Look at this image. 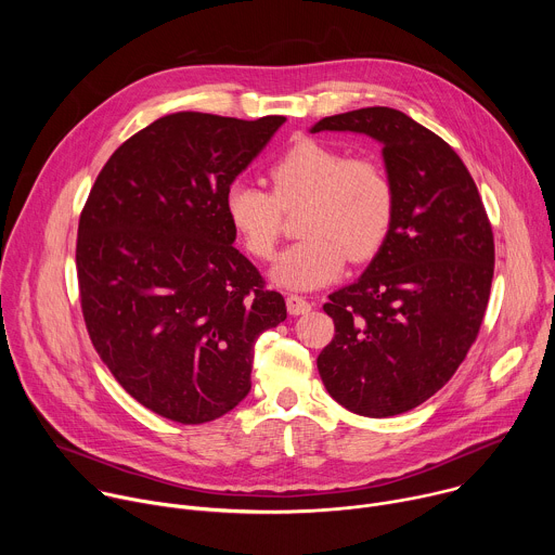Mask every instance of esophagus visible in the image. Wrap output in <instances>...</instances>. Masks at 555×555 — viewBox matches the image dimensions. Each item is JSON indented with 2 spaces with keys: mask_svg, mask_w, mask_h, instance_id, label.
Listing matches in <instances>:
<instances>
[{
  "mask_svg": "<svg viewBox=\"0 0 555 555\" xmlns=\"http://www.w3.org/2000/svg\"><path fill=\"white\" fill-rule=\"evenodd\" d=\"M285 302H287V311H289L292 315H300V313H307V311L311 309V302L305 300V298L298 296V294H289V296L285 298Z\"/></svg>",
  "mask_w": 555,
  "mask_h": 555,
  "instance_id": "1",
  "label": "esophagus"
}]
</instances>
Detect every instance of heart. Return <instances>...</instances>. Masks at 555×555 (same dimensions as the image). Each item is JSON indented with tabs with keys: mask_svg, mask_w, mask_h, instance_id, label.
<instances>
[{
	"mask_svg": "<svg viewBox=\"0 0 555 555\" xmlns=\"http://www.w3.org/2000/svg\"><path fill=\"white\" fill-rule=\"evenodd\" d=\"M272 193L250 180L225 191V215L244 248L270 259L283 230V210L307 206L300 221L305 240L285 248L270 276L279 287L309 292L336 281L347 259L366 261L386 242L395 191L386 169L371 157L313 138L294 140L270 167Z\"/></svg>",
	"mask_w": 555,
	"mask_h": 555,
	"instance_id": "b5f03b06",
	"label": "heart"
}]
</instances>
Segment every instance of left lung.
Masks as SVG:
<instances>
[{"mask_svg":"<svg viewBox=\"0 0 555 555\" xmlns=\"http://www.w3.org/2000/svg\"><path fill=\"white\" fill-rule=\"evenodd\" d=\"M309 131L382 144L392 223L362 276L323 305L336 336L319 373L347 411L400 415L433 398L477 340L494 276L492 225L454 149L404 112L364 107Z\"/></svg>","mask_w":555,"mask_h":555,"instance_id":"8db88e82","label":"left lung"}]
</instances>
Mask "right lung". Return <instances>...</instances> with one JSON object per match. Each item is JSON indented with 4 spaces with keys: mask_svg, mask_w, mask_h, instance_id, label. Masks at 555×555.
Returning <instances> with one entry per match:
<instances>
[{
    "mask_svg": "<svg viewBox=\"0 0 555 555\" xmlns=\"http://www.w3.org/2000/svg\"><path fill=\"white\" fill-rule=\"evenodd\" d=\"M285 116L178 112L122 142L78 221L76 272L94 349L144 409L212 422L253 382L255 343L285 300L232 244L225 191Z\"/></svg>",
    "mask_w": 555,
    "mask_h": 555,
    "instance_id": "add662e5",
    "label": "right lung"
}]
</instances>
